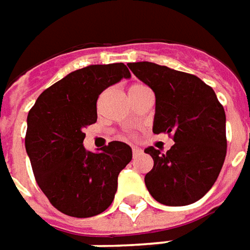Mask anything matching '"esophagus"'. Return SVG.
<instances>
[{
	"label": "esophagus",
	"mask_w": 250,
	"mask_h": 250,
	"mask_svg": "<svg viewBox=\"0 0 250 250\" xmlns=\"http://www.w3.org/2000/svg\"><path fill=\"white\" fill-rule=\"evenodd\" d=\"M142 153V149H139V147H132V154H134V156H138V154H141Z\"/></svg>",
	"instance_id": "obj_1"
}]
</instances>
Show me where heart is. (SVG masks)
I'll use <instances>...</instances> for the list:
<instances>
[{"label":"heart","mask_w":250,"mask_h":250,"mask_svg":"<svg viewBox=\"0 0 250 250\" xmlns=\"http://www.w3.org/2000/svg\"><path fill=\"white\" fill-rule=\"evenodd\" d=\"M138 86H141V84H135V86H132V87H130V90L134 89V87H138Z\"/></svg>","instance_id":"1"}]
</instances>
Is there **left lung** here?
Returning a JSON list of instances; mask_svg holds the SVG:
<instances>
[{"label":"left lung","instance_id":"obj_1","mask_svg":"<svg viewBox=\"0 0 250 250\" xmlns=\"http://www.w3.org/2000/svg\"><path fill=\"white\" fill-rule=\"evenodd\" d=\"M128 67L153 90V132L172 135L175 142L167 153L145 149L154 163L145 176L147 190L169 207L196 203L216 182L225 163V109L212 87L197 76L147 61Z\"/></svg>","mask_w":250,"mask_h":250}]
</instances>
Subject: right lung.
<instances>
[{"mask_svg": "<svg viewBox=\"0 0 250 250\" xmlns=\"http://www.w3.org/2000/svg\"><path fill=\"white\" fill-rule=\"evenodd\" d=\"M128 78L123 62L76 69L45 90L28 112L25 152L37 183L68 216L103 213L115 198L120 171L131 161V147L120 141L98 153L83 146L84 127L97 122L98 96Z\"/></svg>", "mask_w": 250, "mask_h": 250, "instance_id": "right-lung-1", "label": "right lung"}]
</instances>
